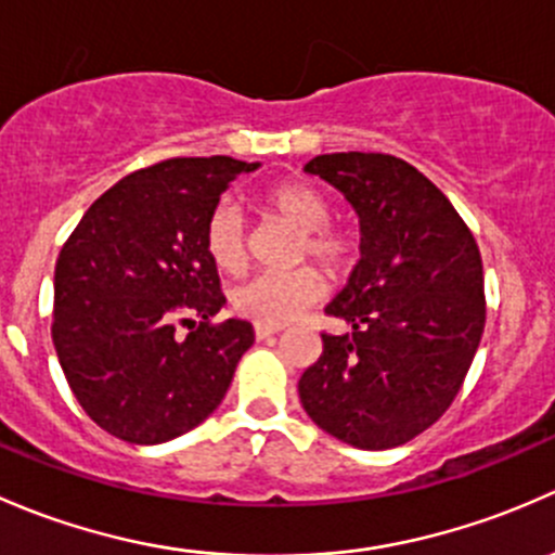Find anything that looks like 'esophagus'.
<instances>
[{
  "label": "esophagus",
  "instance_id": "34e87169",
  "mask_svg": "<svg viewBox=\"0 0 555 555\" xmlns=\"http://www.w3.org/2000/svg\"><path fill=\"white\" fill-rule=\"evenodd\" d=\"M254 334H256V339H270V336H275V334H280V328L278 325H264V323H256L254 325Z\"/></svg>",
  "mask_w": 555,
  "mask_h": 555
}]
</instances>
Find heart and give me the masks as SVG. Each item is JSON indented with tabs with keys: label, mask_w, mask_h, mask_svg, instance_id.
<instances>
[{
	"label": "heart",
	"mask_w": 555,
	"mask_h": 555,
	"mask_svg": "<svg viewBox=\"0 0 555 555\" xmlns=\"http://www.w3.org/2000/svg\"><path fill=\"white\" fill-rule=\"evenodd\" d=\"M259 208L301 232L299 259H312L331 278H345L361 259L356 230L331 221V203L305 181H278L259 192ZM203 248L216 270L237 275L248 264V230L237 205L216 203L203 227ZM323 278L312 267L294 272H264L245 280L232 294L237 315L264 325H285L323 296Z\"/></svg>",
	"instance_id": "1"
}]
</instances>
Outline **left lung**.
Here are the masks:
<instances>
[{
	"label": "left lung",
	"mask_w": 555,
	"mask_h": 555,
	"mask_svg": "<svg viewBox=\"0 0 555 555\" xmlns=\"http://www.w3.org/2000/svg\"><path fill=\"white\" fill-rule=\"evenodd\" d=\"M305 170L350 199L363 256L325 307L352 331L320 334L301 405L350 447H401L447 414L476 356L487 323L481 250L447 194L401 157L318 154Z\"/></svg>",
	"instance_id": "1"
}]
</instances>
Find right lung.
<instances>
[{"label":"right lung","instance_id":"add662e5","mask_svg":"<svg viewBox=\"0 0 555 555\" xmlns=\"http://www.w3.org/2000/svg\"><path fill=\"white\" fill-rule=\"evenodd\" d=\"M256 168L219 154L135 170L61 248L55 352L85 414L119 441L152 447L197 427L254 345L248 320L214 323L227 299L203 227L227 184Z\"/></svg>","mask_w":555,"mask_h":555}]
</instances>
